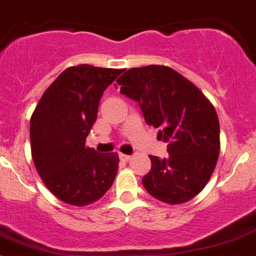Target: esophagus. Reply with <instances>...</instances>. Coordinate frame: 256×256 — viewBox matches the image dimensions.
I'll use <instances>...</instances> for the list:
<instances>
[{"instance_id": "34e87169", "label": "esophagus", "mask_w": 256, "mask_h": 256, "mask_svg": "<svg viewBox=\"0 0 256 256\" xmlns=\"http://www.w3.org/2000/svg\"><path fill=\"white\" fill-rule=\"evenodd\" d=\"M118 156H120V159L121 160H124V162H128L131 159V155H126V154H120L118 155Z\"/></svg>"}]
</instances>
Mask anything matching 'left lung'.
Returning a JSON list of instances; mask_svg holds the SVG:
<instances>
[{"instance_id": "left-lung-1", "label": "left lung", "mask_w": 256, "mask_h": 256, "mask_svg": "<svg viewBox=\"0 0 256 256\" xmlns=\"http://www.w3.org/2000/svg\"><path fill=\"white\" fill-rule=\"evenodd\" d=\"M117 84L139 104L145 122L159 128L169 156L149 155L152 169L142 178L149 194L164 204L194 198L211 178L220 154L216 110L190 80L166 66L126 70Z\"/></svg>"}]
</instances>
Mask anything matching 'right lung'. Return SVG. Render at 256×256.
<instances>
[{"instance_id": "obj_1", "label": "right lung", "mask_w": 256, "mask_h": 256, "mask_svg": "<svg viewBox=\"0 0 256 256\" xmlns=\"http://www.w3.org/2000/svg\"><path fill=\"white\" fill-rule=\"evenodd\" d=\"M124 69L69 66L42 96L30 120L31 155L48 190L64 204L87 206L114 180L117 152L86 146L104 90Z\"/></svg>"}]
</instances>
